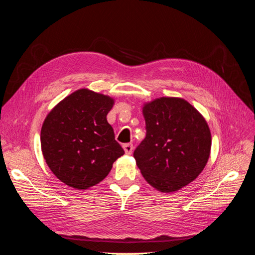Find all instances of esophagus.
<instances>
[{"mask_svg":"<svg viewBox=\"0 0 255 255\" xmlns=\"http://www.w3.org/2000/svg\"><path fill=\"white\" fill-rule=\"evenodd\" d=\"M123 149L127 154H132L133 152V143H125L123 144Z\"/></svg>","mask_w":255,"mask_h":255,"instance_id":"1","label":"esophagus"}]
</instances>
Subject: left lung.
Returning <instances> with one entry per match:
<instances>
[{
	"instance_id": "8db88e82",
	"label": "left lung",
	"mask_w": 255,
	"mask_h": 255,
	"mask_svg": "<svg viewBox=\"0 0 255 255\" xmlns=\"http://www.w3.org/2000/svg\"><path fill=\"white\" fill-rule=\"evenodd\" d=\"M145 137L134 151L138 168L160 191L179 190L201 173L212 136L204 118L180 98H160L143 107Z\"/></svg>"
}]
</instances>
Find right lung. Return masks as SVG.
<instances>
[{
	"instance_id": "add662e5",
	"label": "right lung",
	"mask_w": 255,
	"mask_h": 255,
	"mask_svg": "<svg viewBox=\"0 0 255 255\" xmlns=\"http://www.w3.org/2000/svg\"><path fill=\"white\" fill-rule=\"evenodd\" d=\"M114 100L88 89L65 98L45 118L41 150L52 172L66 185L87 189L110 173L125 154L106 116Z\"/></svg>"
}]
</instances>
